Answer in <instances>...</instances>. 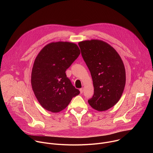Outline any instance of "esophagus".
<instances>
[{
  "mask_svg": "<svg viewBox=\"0 0 153 153\" xmlns=\"http://www.w3.org/2000/svg\"><path fill=\"white\" fill-rule=\"evenodd\" d=\"M79 90H80V94H82V93L83 92V88H80Z\"/></svg>",
  "mask_w": 153,
  "mask_h": 153,
  "instance_id": "34e87169",
  "label": "esophagus"
}]
</instances>
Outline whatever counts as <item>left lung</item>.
<instances>
[{
    "instance_id": "obj_1",
    "label": "left lung",
    "mask_w": 153,
    "mask_h": 153,
    "mask_svg": "<svg viewBox=\"0 0 153 153\" xmlns=\"http://www.w3.org/2000/svg\"><path fill=\"white\" fill-rule=\"evenodd\" d=\"M82 57L92 77L94 95L88 100L99 111H106L120 100L126 82L123 61L108 43L97 39L79 42Z\"/></svg>"
}]
</instances>
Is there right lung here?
Instances as JSON below:
<instances>
[{"mask_svg": "<svg viewBox=\"0 0 153 153\" xmlns=\"http://www.w3.org/2000/svg\"><path fill=\"white\" fill-rule=\"evenodd\" d=\"M80 54L76 43L59 41L48 43L36 57L31 83L36 97L46 110L62 111L80 93L65 73Z\"/></svg>", "mask_w": 153, "mask_h": 153, "instance_id": "right-lung-1", "label": "right lung"}]
</instances>
